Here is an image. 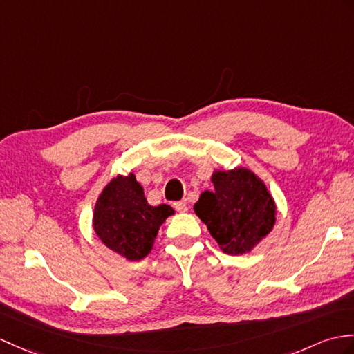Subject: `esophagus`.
<instances>
[{
    "mask_svg": "<svg viewBox=\"0 0 354 354\" xmlns=\"http://www.w3.org/2000/svg\"><path fill=\"white\" fill-rule=\"evenodd\" d=\"M174 207H175V209H176L178 212H184V211H187V202H185V201L175 202Z\"/></svg>",
    "mask_w": 354,
    "mask_h": 354,
    "instance_id": "1",
    "label": "esophagus"
}]
</instances>
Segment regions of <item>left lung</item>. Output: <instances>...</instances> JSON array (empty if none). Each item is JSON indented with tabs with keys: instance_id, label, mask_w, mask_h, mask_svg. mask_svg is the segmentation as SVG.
<instances>
[{
	"instance_id": "obj_1",
	"label": "left lung",
	"mask_w": 354,
	"mask_h": 354,
	"mask_svg": "<svg viewBox=\"0 0 354 354\" xmlns=\"http://www.w3.org/2000/svg\"><path fill=\"white\" fill-rule=\"evenodd\" d=\"M214 190L203 192L194 205L220 249L227 254L252 250L270 234L276 205L264 183L248 169L216 171Z\"/></svg>"
}]
</instances>
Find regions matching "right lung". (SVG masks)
Wrapping results in <instances>:
<instances>
[{"label":"right lung","mask_w":354,"mask_h":354,"mask_svg":"<svg viewBox=\"0 0 354 354\" xmlns=\"http://www.w3.org/2000/svg\"><path fill=\"white\" fill-rule=\"evenodd\" d=\"M174 214L169 205L151 207L136 176H116L96 202L93 227L102 243L129 261L151 252L161 223Z\"/></svg>","instance_id":"add662e5"}]
</instances>
